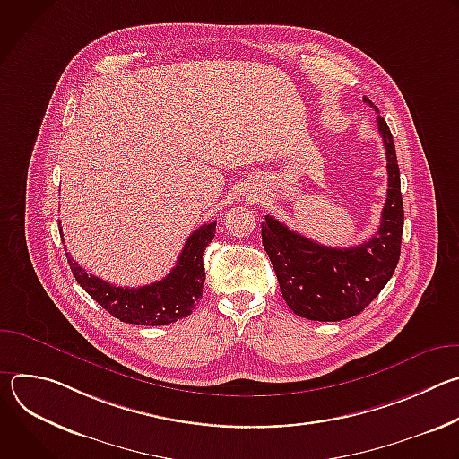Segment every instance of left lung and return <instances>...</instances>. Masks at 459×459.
<instances>
[{"mask_svg":"<svg viewBox=\"0 0 459 459\" xmlns=\"http://www.w3.org/2000/svg\"><path fill=\"white\" fill-rule=\"evenodd\" d=\"M363 100L376 108L370 100ZM376 121L388 174L386 200L376 236L356 247L334 248L290 230L273 216H265V223H261V239L273 261L283 299L301 317L314 321L352 317L368 307L396 271L403 234L400 167L388 125L381 116Z\"/></svg>","mask_w":459,"mask_h":459,"instance_id":"1","label":"left lung"}]
</instances>
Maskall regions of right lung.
Segmentation results:
<instances>
[{"mask_svg":"<svg viewBox=\"0 0 459 459\" xmlns=\"http://www.w3.org/2000/svg\"><path fill=\"white\" fill-rule=\"evenodd\" d=\"M214 234L216 221L195 229L188 236L176 267L163 280L145 287H117L107 283L85 273L69 252L67 257L76 281L108 314L123 323L158 326L186 317L200 301L205 281L204 254L207 245L214 239Z\"/></svg>","mask_w":459,"mask_h":459,"instance_id":"1","label":"right lung"}]
</instances>
